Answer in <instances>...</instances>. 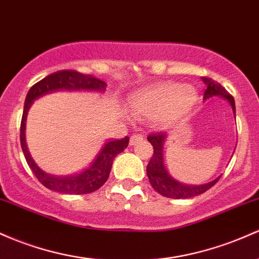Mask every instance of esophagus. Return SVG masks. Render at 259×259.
<instances>
[{"instance_id": "34e87169", "label": "esophagus", "mask_w": 259, "mask_h": 259, "mask_svg": "<svg viewBox=\"0 0 259 259\" xmlns=\"http://www.w3.org/2000/svg\"><path fill=\"white\" fill-rule=\"evenodd\" d=\"M143 140H144V138H143V135H140V134H134L132 136V138H130V145H136V144H140V143H143Z\"/></svg>"}]
</instances>
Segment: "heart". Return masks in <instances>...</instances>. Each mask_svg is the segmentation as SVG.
I'll return each instance as SVG.
<instances>
[{"instance_id": "heart-1", "label": "heart", "mask_w": 259, "mask_h": 259, "mask_svg": "<svg viewBox=\"0 0 259 259\" xmlns=\"http://www.w3.org/2000/svg\"><path fill=\"white\" fill-rule=\"evenodd\" d=\"M197 91L189 84L157 82L132 93L129 106L135 115L149 118L155 127L168 126L189 112Z\"/></svg>"}]
</instances>
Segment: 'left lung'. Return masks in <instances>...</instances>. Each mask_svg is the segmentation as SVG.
<instances>
[{"label": "left lung", "mask_w": 259, "mask_h": 259, "mask_svg": "<svg viewBox=\"0 0 259 259\" xmlns=\"http://www.w3.org/2000/svg\"><path fill=\"white\" fill-rule=\"evenodd\" d=\"M201 81L206 84V90L204 92V99H208L219 96V97L226 99L232 108V112L236 118V108L234 97L229 92L218 83L214 79L208 77H201ZM149 143L153 146V155L146 167L147 177H149L150 183L152 188L161 195L172 199H187L197 197V195L203 194L204 192L211 188L217 182L220 180L221 176L212 180L211 182L204 184H187L180 182L169 173L164 161V151L163 146L167 140L166 133H158V134L149 135L147 138Z\"/></svg>", "instance_id": "8db88e82"}]
</instances>
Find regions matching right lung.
I'll use <instances>...</instances> for the list:
<instances>
[{
    "label": "right lung",
    "mask_w": 259,
    "mask_h": 259,
    "mask_svg": "<svg viewBox=\"0 0 259 259\" xmlns=\"http://www.w3.org/2000/svg\"><path fill=\"white\" fill-rule=\"evenodd\" d=\"M106 87V82L92 75H83L73 70H62L48 75L28 91L21 121V146L28 166L30 167L38 181L48 189L64 194H88L99 189L109 177L113 161L116 155L123 152L129 145V138L125 136L121 140L107 141L97 152L93 161H91V163L81 171L67 173V175H53L41 169L34 162L28 151L27 143H25V121H27L28 110L30 109L34 101L50 93L62 92V91L104 92Z\"/></svg>",
    "instance_id": "right-lung-1"
}]
</instances>
